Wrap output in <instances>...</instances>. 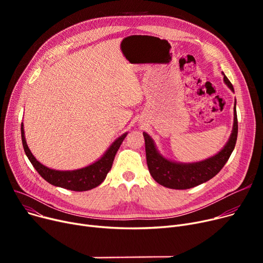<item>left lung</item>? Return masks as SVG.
I'll return each mask as SVG.
<instances>
[{"label":"left lung","instance_id":"8db88e82","mask_svg":"<svg viewBox=\"0 0 263 263\" xmlns=\"http://www.w3.org/2000/svg\"><path fill=\"white\" fill-rule=\"evenodd\" d=\"M224 81L228 87L233 90V86L226 76H224ZM233 112V129L226 146L216 156L197 163L180 164L164 159L159 155L151 137L144 132L146 159L150 175L159 184L175 190L194 187L212 179L224 167L237 143L238 117L236 104H234Z\"/></svg>","mask_w":263,"mask_h":263}]
</instances>
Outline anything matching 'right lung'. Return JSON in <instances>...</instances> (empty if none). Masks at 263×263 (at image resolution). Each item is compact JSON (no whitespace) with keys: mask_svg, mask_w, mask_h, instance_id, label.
<instances>
[{"mask_svg":"<svg viewBox=\"0 0 263 263\" xmlns=\"http://www.w3.org/2000/svg\"><path fill=\"white\" fill-rule=\"evenodd\" d=\"M127 136V133H124L112 144L105 153V155L93 164L89 165L87 167L77 170V171H55L46 167L45 165L40 164L35 157L32 155L31 150L29 149L25 142L23 123L21 124V137H22V145L25 151V155L29 158L37 173L43 177L46 181L50 184L60 186L63 189L82 192V191H89L101 184L107 175V173L112 168V165L122 141Z\"/></svg>","mask_w":263,"mask_h":263,"instance_id":"right-lung-1","label":"right lung"}]
</instances>
